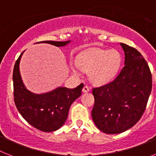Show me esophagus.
Wrapping results in <instances>:
<instances>
[{"mask_svg": "<svg viewBox=\"0 0 156 156\" xmlns=\"http://www.w3.org/2000/svg\"><path fill=\"white\" fill-rule=\"evenodd\" d=\"M89 90H90V87L88 86H84L83 88V93H87V92H89Z\"/></svg>", "mask_w": 156, "mask_h": 156, "instance_id": "obj_1", "label": "esophagus"}]
</instances>
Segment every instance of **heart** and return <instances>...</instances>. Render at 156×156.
Listing matches in <instances>:
<instances>
[{
	"label": "heart",
	"instance_id": "b5f03b06",
	"mask_svg": "<svg viewBox=\"0 0 156 156\" xmlns=\"http://www.w3.org/2000/svg\"><path fill=\"white\" fill-rule=\"evenodd\" d=\"M121 62L120 55L115 49L107 51L89 49L81 52L76 59V64L82 71L89 73L94 83L105 84L116 75ZM73 72L77 73L74 69Z\"/></svg>",
	"mask_w": 156,
	"mask_h": 156
}]
</instances>
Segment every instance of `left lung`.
Masks as SVG:
<instances>
[{
  "label": "left lung",
  "instance_id": "obj_1",
  "mask_svg": "<svg viewBox=\"0 0 156 156\" xmlns=\"http://www.w3.org/2000/svg\"><path fill=\"white\" fill-rule=\"evenodd\" d=\"M124 66L115 79L94 88L91 115L101 131L115 134L134 126L144 113L151 91V74L147 62L135 48L120 43Z\"/></svg>",
  "mask_w": 156,
  "mask_h": 156
}]
</instances>
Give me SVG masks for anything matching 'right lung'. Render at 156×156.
<instances>
[{
    "instance_id": "right-lung-1",
    "label": "right lung",
    "mask_w": 156,
    "mask_h": 156,
    "mask_svg": "<svg viewBox=\"0 0 156 156\" xmlns=\"http://www.w3.org/2000/svg\"><path fill=\"white\" fill-rule=\"evenodd\" d=\"M70 42L46 41L39 43L65 47ZM23 52L17 59L13 70L14 101L16 108L25 120L34 127L44 132L55 131L66 122L70 106L81 95L83 84L80 83L74 89L58 87L40 94L30 91L23 83L19 70Z\"/></svg>"
}]
</instances>
